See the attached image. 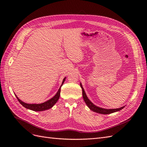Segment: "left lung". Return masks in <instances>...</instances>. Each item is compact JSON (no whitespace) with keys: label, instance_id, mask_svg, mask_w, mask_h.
I'll list each match as a JSON object with an SVG mask.
<instances>
[{"label":"left lung","instance_id":"left-lung-1","mask_svg":"<svg viewBox=\"0 0 147 147\" xmlns=\"http://www.w3.org/2000/svg\"><path fill=\"white\" fill-rule=\"evenodd\" d=\"M80 85H81V87L82 90V96H83V98H84V101L85 102L86 105H87V106L90 109V110L94 111V112H96V113L102 114V115H108V114L114 113V112L120 111V110L123 109L125 107V106H123V107H120L119 109H103V108L97 107L96 105H94L93 103L88 99V98L87 96V95H86V94H85V91H84V90L82 87L81 84H80Z\"/></svg>","mask_w":147,"mask_h":147}]
</instances>
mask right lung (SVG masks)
<instances>
[{"label": "right lung", "instance_id": "1", "mask_svg": "<svg viewBox=\"0 0 147 147\" xmlns=\"http://www.w3.org/2000/svg\"><path fill=\"white\" fill-rule=\"evenodd\" d=\"M65 79H66V77L63 79L62 85H61V86H60V87L59 88L57 92L56 93L55 96L53 97L50 98V100H49L48 101H47L45 102L40 103V104H28V103H25V102L22 101L20 99L18 98V97H17L16 95H15V96H16V98L18 99V101L21 103V105L22 106H23L24 107H25L26 109H30V110H31L33 111H41L48 110V109L52 107L58 101V100L60 97V88H61L63 82H65Z\"/></svg>", "mask_w": 147, "mask_h": 147}]
</instances>
